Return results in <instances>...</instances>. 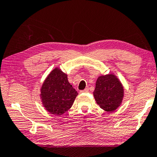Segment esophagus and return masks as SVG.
Wrapping results in <instances>:
<instances>
[{"instance_id":"1","label":"esophagus","mask_w":157,"mask_h":157,"mask_svg":"<svg viewBox=\"0 0 157 157\" xmlns=\"http://www.w3.org/2000/svg\"><path fill=\"white\" fill-rule=\"evenodd\" d=\"M89 92V89H88V88H86V89L83 90H81V91H80L81 93H82V92H85V93H87V92Z\"/></svg>"}]
</instances>
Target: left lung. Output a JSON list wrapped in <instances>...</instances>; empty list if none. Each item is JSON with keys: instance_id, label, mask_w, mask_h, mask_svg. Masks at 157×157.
<instances>
[{"instance_id": "left-lung-1", "label": "left lung", "mask_w": 157, "mask_h": 157, "mask_svg": "<svg viewBox=\"0 0 157 157\" xmlns=\"http://www.w3.org/2000/svg\"><path fill=\"white\" fill-rule=\"evenodd\" d=\"M94 99L101 109L113 112L120 105L124 97V88L120 80L112 74L100 76L93 92Z\"/></svg>"}]
</instances>
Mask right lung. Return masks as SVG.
Segmentation results:
<instances>
[{"instance_id": "1", "label": "right lung", "mask_w": 157, "mask_h": 157, "mask_svg": "<svg viewBox=\"0 0 157 157\" xmlns=\"http://www.w3.org/2000/svg\"><path fill=\"white\" fill-rule=\"evenodd\" d=\"M40 92L44 107L56 115H62L67 112L78 94L68 82L67 75L57 67L48 75Z\"/></svg>"}]
</instances>
